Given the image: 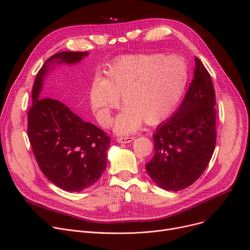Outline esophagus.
Wrapping results in <instances>:
<instances>
[{"instance_id":"1","label":"esophagus","mask_w":250,"mask_h":250,"mask_svg":"<svg viewBox=\"0 0 250 250\" xmlns=\"http://www.w3.org/2000/svg\"><path fill=\"white\" fill-rule=\"evenodd\" d=\"M134 140H135L134 137H118V138L116 139V141H117L118 143H122V144L130 143V142H133Z\"/></svg>"}]
</instances>
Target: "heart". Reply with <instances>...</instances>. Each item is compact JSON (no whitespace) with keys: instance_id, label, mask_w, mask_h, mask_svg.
<instances>
[{"instance_id":"1","label":"heart","mask_w":250,"mask_h":250,"mask_svg":"<svg viewBox=\"0 0 250 250\" xmlns=\"http://www.w3.org/2000/svg\"><path fill=\"white\" fill-rule=\"evenodd\" d=\"M188 81V65L178 56L136 54L117 59L92 85L90 100L102 125L111 121L112 110L123 97L125 107L114 127L118 134L163 123L173 113Z\"/></svg>"}]
</instances>
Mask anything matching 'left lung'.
I'll return each instance as SVG.
<instances>
[{"label": "left lung", "instance_id": "left-lung-1", "mask_svg": "<svg viewBox=\"0 0 250 250\" xmlns=\"http://www.w3.org/2000/svg\"><path fill=\"white\" fill-rule=\"evenodd\" d=\"M215 105L211 75L195 58L193 80L180 107L153 135L155 154L146 170L160 188L178 191L206 170L216 146Z\"/></svg>", "mask_w": 250, "mask_h": 250}]
</instances>
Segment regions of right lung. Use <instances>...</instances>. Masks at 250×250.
<instances>
[{
  "label": "right lung",
  "mask_w": 250,
  "mask_h": 250,
  "mask_svg": "<svg viewBox=\"0 0 250 250\" xmlns=\"http://www.w3.org/2000/svg\"><path fill=\"white\" fill-rule=\"evenodd\" d=\"M87 51H62L45 61L32 87L27 134L41 168L48 180L67 191H81L101 177L106 168L110 138L101 128L85 123L63 102L41 96L49 64L80 62Z\"/></svg>",
  "instance_id": "right-lung-1"
}]
</instances>
